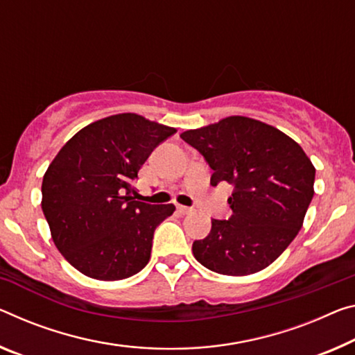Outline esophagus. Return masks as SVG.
Segmentation results:
<instances>
[{"label":"esophagus","instance_id":"esophagus-1","mask_svg":"<svg viewBox=\"0 0 355 355\" xmlns=\"http://www.w3.org/2000/svg\"><path fill=\"white\" fill-rule=\"evenodd\" d=\"M177 211L180 213V215H189V213L193 211V208L184 207V205H177Z\"/></svg>","mask_w":355,"mask_h":355}]
</instances>
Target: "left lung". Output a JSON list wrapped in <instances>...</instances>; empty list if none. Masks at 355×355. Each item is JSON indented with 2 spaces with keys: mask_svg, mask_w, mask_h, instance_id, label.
<instances>
[{
  "mask_svg": "<svg viewBox=\"0 0 355 355\" xmlns=\"http://www.w3.org/2000/svg\"><path fill=\"white\" fill-rule=\"evenodd\" d=\"M213 168L211 187L234 184L232 216L213 219L193 254L211 272L229 277L257 273L277 261L303 226L314 194L316 168L294 139L248 116L180 134Z\"/></svg>",
  "mask_w": 355,
  "mask_h": 355,
  "instance_id": "left-lung-1",
  "label": "left lung"
}]
</instances>
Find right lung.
<instances>
[{
	"instance_id": "right-lung-1",
	"label": "right lung",
	"mask_w": 355,
	"mask_h": 355,
	"mask_svg": "<svg viewBox=\"0 0 355 355\" xmlns=\"http://www.w3.org/2000/svg\"><path fill=\"white\" fill-rule=\"evenodd\" d=\"M175 128L137 114L89 123L50 162L42 180V211L58 251L85 277L118 281L150 261L157 224L172 204L136 200L134 178Z\"/></svg>"
}]
</instances>
